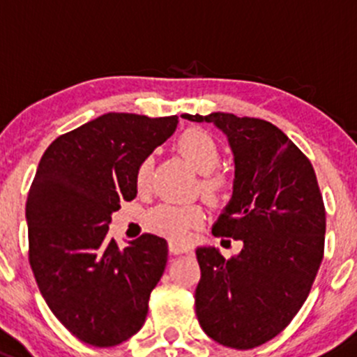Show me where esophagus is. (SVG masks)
I'll return each instance as SVG.
<instances>
[{"instance_id": "esophagus-1", "label": "esophagus", "mask_w": 357, "mask_h": 357, "mask_svg": "<svg viewBox=\"0 0 357 357\" xmlns=\"http://www.w3.org/2000/svg\"><path fill=\"white\" fill-rule=\"evenodd\" d=\"M169 251L172 255H183V252H190L192 251V244L185 241H176V238H171L169 241Z\"/></svg>"}]
</instances>
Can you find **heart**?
<instances>
[{"mask_svg": "<svg viewBox=\"0 0 357 357\" xmlns=\"http://www.w3.org/2000/svg\"><path fill=\"white\" fill-rule=\"evenodd\" d=\"M178 150L202 174L199 181L200 193L209 200L221 199L230 186V179L223 172L214 171L221 162V150L216 139L202 129H188L178 137ZM151 171V157L143 158L136 169V186L139 192L150 186ZM202 220L204 207L200 204H160L146 216L148 227L176 241L188 237L190 230L199 227Z\"/></svg>", "mask_w": 357, "mask_h": 357, "instance_id": "b5f03b06", "label": "heart"}]
</instances>
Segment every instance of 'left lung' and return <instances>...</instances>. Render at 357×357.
<instances>
[{
  "label": "left lung",
  "mask_w": 357,
  "mask_h": 357,
  "mask_svg": "<svg viewBox=\"0 0 357 357\" xmlns=\"http://www.w3.org/2000/svg\"><path fill=\"white\" fill-rule=\"evenodd\" d=\"M181 116L220 127L235 155L234 197L213 235L244 248L230 258L197 249L195 310L213 340L248 351L278 337L309 296L324 256L323 195L309 158L271 122L231 113Z\"/></svg>",
  "instance_id": "obj_1"
}]
</instances>
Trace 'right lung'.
<instances>
[{
    "instance_id": "1",
    "label": "right lung",
    "mask_w": 357,
    "mask_h": 357,
    "mask_svg": "<svg viewBox=\"0 0 357 357\" xmlns=\"http://www.w3.org/2000/svg\"><path fill=\"white\" fill-rule=\"evenodd\" d=\"M178 126V116L106 113L45 150L26 202L29 265L62 326L94 347L141 330L167 241L143 234L120 249L112 213L137 193L136 169Z\"/></svg>"
}]
</instances>
